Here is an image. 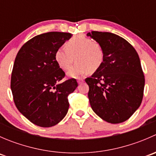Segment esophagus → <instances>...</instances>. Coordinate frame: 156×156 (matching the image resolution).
Returning <instances> with one entry per match:
<instances>
[{
  "label": "esophagus",
  "mask_w": 156,
  "mask_h": 156,
  "mask_svg": "<svg viewBox=\"0 0 156 156\" xmlns=\"http://www.w3.org/2000/svg\"><path fill=\"white\" fill-rule=\"evenodd\" d=\"M77 81H78V84H82L83 82H84V79H83V78H78V79H77Z\"/></svg>",
  "instance_id": "esophagus-1"
}]
</instances>
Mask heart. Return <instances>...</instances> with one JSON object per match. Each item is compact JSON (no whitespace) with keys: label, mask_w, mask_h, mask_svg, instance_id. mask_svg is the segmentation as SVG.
Segmentation results:
<instances>
[{"label":"heart","mask_w":156,"mask_h":156,"mask_svg":"<svg viewBox=\"0 0 156 156\" xmlns=\"http://www.w3.org/2000/svg\"><path fill=\"white\" fill-rule=\"evenodd\" d=\"M65 48L56 49L54 59L59 68L67 71L75 57L76 62L68 72L71 78H78L89 72H97L104 63V49L101 44L92 38L77 36L66 42Z\"/></svg>","instance_id":"b5f03b06"}]
</instances>
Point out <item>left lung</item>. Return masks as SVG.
Listing matches in <instances>:
<instances>
[{
    "instance_id": "1",
    "label": "left lung",
    "mask_w": 156,
    "mask_h": 156,
    "mask_svg": "<svg viewBox=\"0 0 156 156\" xmlns=\"http://www.w3.org/2000/svg\"><path fill=\"white\" fill-rule=\"evenodd\" d=\"M105 50L103 66L85 79L94 112L108 123L127 120L140 107L145 78L136 50L120 36L110 32H88Z\"/></svg>"
}]
</instances>
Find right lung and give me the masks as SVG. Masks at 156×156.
I'll return each instance as SVG.
<instances>
[{"label": "right lung", "instance_id": "obj_1", "mask_svg": "<svg viewBox=\"0 0 156 156\" xmlns=\"http://www.w3.org/2000/svg\"><path fill=\"white\" fill-rule=\"evenodd\" d=\"M71 37L58 31L39 34L25 43L16 56L10 81L14 103L37 126L52 127L62 121L68 112V96L78 87L75 78L60 82L66 74L54 59L56 49Z\"/></svg>", "mask_w": 156, "mask_h": 156}]
</instances>
